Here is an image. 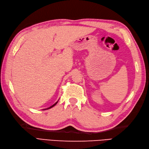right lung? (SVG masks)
<instances>
[{"instance_id":"1","label":"right lung","mask_w":149,"mask_h":149,"mask_svg":"<svg viewBox=\"0 0 149 149\" xmlns=\"http://www.w3.org/2000/svg\"><path fill=\"white\" fill-rule=\"evenodd\" d=\"M58 101H57V102H56V103H54V104L52 106H50L49 107H48V108H47V109H44L43 110H45V109H50V108H51V107H54V106H56V104L58 102Z\"/></svg>"}]
</instances>
